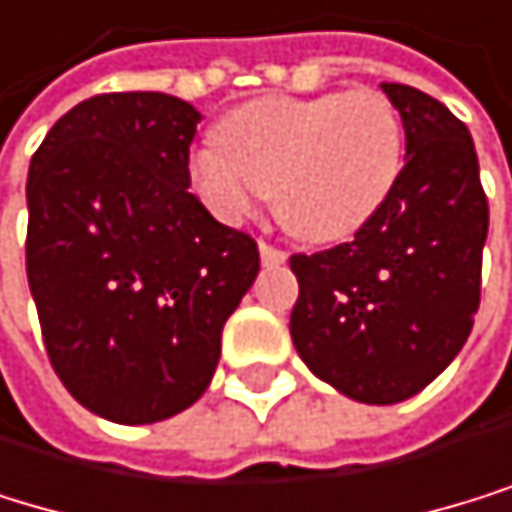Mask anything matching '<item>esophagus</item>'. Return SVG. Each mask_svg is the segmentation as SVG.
Listing matches in <instances>:
<instances>
[{"label":"esophagus","instance_id":"1","mask_svg":"<svg viewBox=\"0 0 512 512\" xmlns=\"http://www.w3.org/2000/svg\"><path fill=\"white\" fill-rule=\"evenodd\" d=\"M261 264L264 267H279V264H286V258L289 254L286 251H279V248H273V245H267V242H261Z\"/></svg>","mask_w":512,"mask_h":512}]
</instances>
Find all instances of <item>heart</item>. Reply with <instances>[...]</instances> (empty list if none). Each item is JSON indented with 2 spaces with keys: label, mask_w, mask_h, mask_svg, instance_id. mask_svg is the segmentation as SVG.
<instances>
[{
  "label": "heart",
  "mask_w": 512,
  "mask_h": 512,
  "mask_svg": "<svg viewBox=\"0 0 512 512\" xmlns=\"http://www.w3.org/2000/svg\"><path fill=\"white\" fill-rule=\"evenodd\" d=\"M214 136L217 149L189 161L198 198L236 223L270 195L279 223L314 245L357 236L404 167L401 117L373 89L254 99L226 114Z\"/></svg>",
  "instance_id": "heart-1"
}]
</instances>
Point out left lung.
<instances>
[{
    "mask_svg": "<svg viewBox=\"0 0 512 512\" xmlns=\"http://www.w3.org/2000/svg\"><path fill=\"white\" fill-rule=\"evenodd\" d=\"M407 158L382 211L329 251L292 254L289 332L317 379L360 404L413 398L460 354L482 289L488 198L463 120L404 83H382Z\"/></svg>",
    "mask_w": 512,
    "mask_h": 512,
    "instance_id": "left-lung-1",
    "label": "left lung"
}]
</instances>
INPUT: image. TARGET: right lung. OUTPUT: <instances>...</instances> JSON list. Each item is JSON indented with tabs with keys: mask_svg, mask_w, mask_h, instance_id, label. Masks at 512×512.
<instances>
[{
	"mask_svg": "<svg viewBox=\"0 0 512 512\" xmlns=\"http://www.w3.org/2000/svg\"><path fill=\"white\" fill-rule=\"evenodd\" d=\"M201 114L105 92L46 133L27 173V282L49 360L86 410L158 423L192 407L261 270L251 236L189 192Z\"/></svg>",
	"mask_w": 512,
	"mask_h": 512,
	"instance_id": "1",
	"label": "right lung"
}]
</instances>
